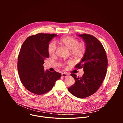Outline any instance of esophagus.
Listing matches in <instances>:
<instances>
[{"label":"esophagus","mask_w":123,"mask_h":123,"mask_svg":"<svg viewBox=\"0 0 123 123\" xmlns=\"http://www.w3.org/2000/svg\"><path fill=\"white\" fill-rule=\"evenodd\" d=\"M68 74H67V73H63L62 74V76L63 77H66L67 76H68Z\"/></svg>","instance_id":"1"}]
</instances>
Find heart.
<instances>
[{"mask_svg":"<svg viewBox=\"0 0 123 123\" xmlns=\"http://www.w3.org/2000/svg\"><path fill=\"white\" fill-rule=\"evenodd\" d=\"M59 44L71 50V55L76 58L83 56L86 50V46L83 42H79L76 38L66 36L62 37L58 41ZM56 45L54 42L50 43L48 47V52L50 56H53L55 55Z\"/></svg>","mask_w":123,"mask_h":123,"instance_id":"heart-1","label":"heart"}]
</instances>
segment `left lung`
<instances>
[{
    "label": "left lung",
    "instance_id": "left-lung-1",
    "mask_svg": "<svg viewBox=\"0 0 123 123\" xmlns=\"http://www.w3.org/2000/svg\"><path fill=\"white\" fill-rule=\"evenodd\" d=\"M77 36L84 41L86 50L80 62L75 67L83 68L84 73L81 77L74 74H71L75 83L68 90L74 96L84 98L92 95L99 89L106 76L108 59L102 44L94 36L88 34Z\"/></svg>",
    "mask_w": 123,
    "mask_h": 123
}]
</instances>
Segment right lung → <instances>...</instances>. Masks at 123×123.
<instances>
[{
	"label": "right lung",
	"instance_id": "obj_1",
	"mask_svg": "<svg viewBox=\"0 0 123 123\" xmlns=\"http://www.w3.org/2000/svg\"><path fill=\"white\" fill-rule=\"evenodd\" d=\"M57 34L38 33L28 37L20 49L17 69L20 81L29 92L37 95L51 90L60 73L44 71L43 64L49 57L48 47L50 41Z\"/></svg>",
	"mask_w": 123,
	"mask_h": 123
}]
</instances>
